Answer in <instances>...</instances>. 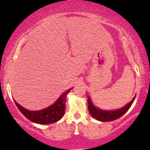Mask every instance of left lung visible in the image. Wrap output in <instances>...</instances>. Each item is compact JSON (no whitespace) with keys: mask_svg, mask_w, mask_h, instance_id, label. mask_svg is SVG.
I'll list each match as a JSON object with an SVG mask.
<instances>
[{"mask_svg":"<svg viewBox=\"0 0 150 150\" xmlns=\"http://www.w3.org/2000/svg\"><path fill=\"white\" fill-rule=\"evenodd\" d=\"M136 97L128 103L122 108L115 110H104L102 109L98 108L93 105L91 99L88 97V109L91 115L94 117L95 120L101 122H110L114 121L121 117L123 114H125L128 110L131 105L133 104Z\"/></svg>","mask_w":150,"mask_h":150,"instance_id":"1","label":"left lung"}]
</instances>
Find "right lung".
Returning a JSON list of instances; mask_svg holds the SVG:
<instances>
[{"label":"right lung","instance_id":"1","mask_svg":"<svg viewBox=\"0 0 150 150\" xmlns=\"http://www.w3.org/2000/svg\"><path fill=\"white\" fill-rule=\"evenodd\" d=\"M71 89L72 88H69L63 93L53 105L40 110H29L22 107L15 100L14 103L22 114L30 121L41 125L51 124L60 120L64 114L67 94Z\"/></svg>","mask_w":150,"mask_h":150}]
</instances>
